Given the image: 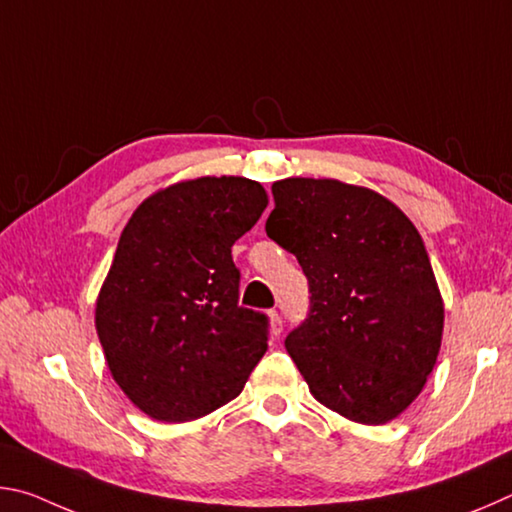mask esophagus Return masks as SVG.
<instances>
[{
  "label": "esophagus",
  "instance_id": "1",
  "mask_svg": "<svg viewBox=\"0 0 512 512\" xmlns=\"http://www.w3.org/2000/svg\"><path fill=\"white\" fill-rule=\"evenodd\" d=\"M268 318H271V334H273V336H280V334H282V327H284V325H282V316L277 314V311L273 309L271 314H268Z\"/></svg>",
  "mask_w": 512,
  "mask_h": 512
}]
</instances>
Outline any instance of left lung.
<instances>
[{
  "label": "left lung",
  "instance_id": "8db88e82",
  "mask_svg": "<svg viewBox=\"0 0 512 512\" xmlns=\"http://www.w3.org/2000/svg\"><path fill=\"white\" fill-rule=\"evenodd\" d=\"M273 198L266 235L309 280V314L284 345L311 395L352 422L397 418L443 341L445 307L420 232L388 198L341 180H277Z\"/></svg>",
  "mask_w": 512,
  "mask_h": 512
}]
</instances>
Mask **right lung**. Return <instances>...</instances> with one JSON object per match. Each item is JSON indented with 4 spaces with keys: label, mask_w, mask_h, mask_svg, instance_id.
Wrapping results in <instances>:
<instances>
[{
    "label": "right lung",
    "mask_w": 512,
    "mask_h": 512,
    "mask_svg": "<svg viewBox=\"0 0 512 512\" xmlns=\"http://www.w3.org/2000/svg\"><path fill=\"white\" fill-rule=\"evenodd\" d=\"M266 205L255 180L203 176L146 198L121 232L94 325L112 379L149 418H203L264 357L268 318L239 307L232 244Z\"/></svg>",
    "instance_id": "add662e5"
}]
</instances>
